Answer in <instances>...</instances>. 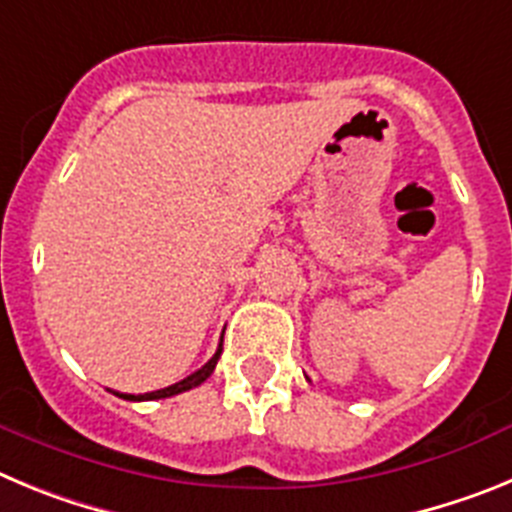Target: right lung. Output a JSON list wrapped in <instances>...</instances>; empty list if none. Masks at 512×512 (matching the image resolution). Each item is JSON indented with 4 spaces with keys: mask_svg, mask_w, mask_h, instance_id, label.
Segmentation results:
<instances>
[{
    "mask_svg": "<svg viewBox=\"0 0 512 512\" xmlns=\"http://www.w3.org/2000/svg\"><path fill=\"white\" fill-rule=\"evenodd\" d=\"M220 354H223V341H220V346H217L215 356H212V359L207 361L202 369H197V372L189 374L187 379H182V382L171 384V387H164V390L146 392V395H120V397H125V400H161V397H174V395H179V392H187V390H192V387H200V384L205 382L212 372H215V364H217V359H220Z\"/></svg>",
    "mask_w": 512,
    "mask_h": 512,
    "instance_id": "right-lung-1",
    "label": "right lung"
}]
</instances>
